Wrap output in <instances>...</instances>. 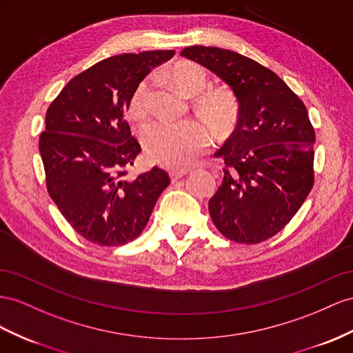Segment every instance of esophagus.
Returning <instances> with one entry per match:
<instances>
[{"label": "esophagus", "instance_id": "34e87169", "mask_svg": "<svg viewBox=\"0 0 353 353\" xmlns=\"http://www.w3.org/2000/svg\"><path fill=\"white\" fill-rule=\"evenodd\" d=\"M188 174V171H183V170H176V171H171L170 173V177H171V180H173V182H177L179 179H182L183 176H186Z\"/></svg>", "mask_w": 353, "mask_h": 353}]
</instances>
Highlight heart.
Returning <instances> with one entry per match:
<instances>
[{"instance_id": "obj_1", "label": "heart", "mask_w": 353, "mask_h": 353, "mask_svg": "<svg viewBox=\"0 0 353 353\" xmlns=\"http://www.w3.org/2000/svg\"><path fill=\"white\" fill-rule=\"evenodd\" d=\"M170 77L189 97L201 94L207 86L205 71L195 62H180L171 70ZM150 92V80H143L135 88L128 104V114L132 121L143 122L149 117ZM195 108L198 114L221 134L230 131L236 122V101L227 90L212 89L201 94L195 99ZM141 140L153 162L167 168L182 170L191 167L198 157L212 146L213 134L209 126L195 121L155 122L143 130Z\"/></svg>"}]
</instances>
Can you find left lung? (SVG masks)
<instances>
[{"instance_id":"left-lung-1","label":"left lung","mask_w":353,"mask_h":353,"mask_svg":"<svg viewBox=\"0 0 353 353\" xmlns=\"http://www.w3.org/2000/svg\"><path fill=\"white\" fill-rule=\"evenodd\" d=\"M180 55L222 79L239 101L236 130L214 153L225 168L210 218L232 241H265L312 191L314 130L307 108L276 73L237 52L189 46Z\"/></svg>"}]
</instances>
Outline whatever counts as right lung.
<instances>
[{
    "instance_id": "right-lung-1",
    "label": "right lung",
    "mask_w": 353,
    "mask_h": 353,
    "mask_svg": "<svg viewBox=\"0 0 353 353\" xmlns=\"http://www.w3.org/2000/svg\"><path fill=\"white\" fill-rule=\"evenodd\" d=\"M173 55L149 50L99 61L71 79L48 108L39 141L48 192L74 231L98 246L137 239L170 185L158 167L126 177L141 148L125 112L137 85Z\"/></svg>"
}]
</instances>
